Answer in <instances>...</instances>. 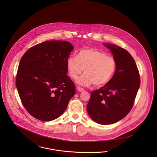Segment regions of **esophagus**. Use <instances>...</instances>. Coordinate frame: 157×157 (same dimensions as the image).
<instances>
[{"label":"esophagus","instance_id":"esophagus-1","mask_svg":"<svg viewBox=\"0 0 157 157\" xmlns=\"http://www.w3.org/2000/svg\"><path fill=\"white\" fill-rule=\"evenodd\" d=\"M77 90H78V91H80V92H82V91H83L85 90L83 88H82L81 87H79V86L77 87Z\"/></svg>","mask_w":157,"mask_h":157}]
</instances>
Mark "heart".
I'll use <instances>...</instances> for the list:
<instances>
[{
	"label": "heart",
	"instance_id": "obj_1",
	"mask_svg": "<svg viewBox=\"0 0 157 157\" xmlns=\"http://www.w3.org/2000/svg\"><path fill=\"white\" fill-rule=\"evenodd\" d=\"M69 75L75 79L84 69L85 74L77 79V83L88 86L94 84L101 86L108 83L116 70V61L106 53L92 49L81 50L77 57L70 56L67 61Z\"/></svg>",
	"mask_w": 157,
	"mask_h": 157
}]
</instances>
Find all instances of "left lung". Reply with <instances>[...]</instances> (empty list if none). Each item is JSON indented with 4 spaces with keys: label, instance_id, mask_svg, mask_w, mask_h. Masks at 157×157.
Returning a JSON list of instances; mask_svg holds the SVG:
<instances>
[{
    "label": "left lung",
    "instance_id": "8db88e82",
    "mask_svg": "<svg viewBox=\"0 0 157 157\" xmlns=\"http://www.w3.org/2000/svg\"><path fill=\"white\" fill-rule=\"evenodd\" d=\"M116 61V71L110 81L92 91L87 105L90 118L101 124H111L131 111L140 85V74L132 56L126 49L106 44Z\"/></svg>",
    "mask_w": 157,
    "mask_h": 157
}]
</instances>
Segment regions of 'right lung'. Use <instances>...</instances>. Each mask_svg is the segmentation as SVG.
Returning <instances> with one entry per match:
<instances>
[{
    "mask_svg": "<svg viewBox=\"0 0 157 157\" xmlns=\"http://www.w3.org/2000/svg\"><path fill=\"white\" fill-rule=\"evenodd\" d=\"M74 47L51 40L30 48L22 56L16 84L24 108L34 118L48 121L59 117L75 94L67 75V61Z\"/></svg>",
    "mask_w": 157,
    "mask_h": 157,
    "instance_id": "add662e5",
    "label": "right lung"
}]
</instances>
